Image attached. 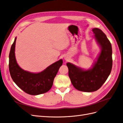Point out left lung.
Instances as JSON below:
<instances>
[{
  "mask_svg": "<svg viewBox=\"0 0 123 123\" xmlns=\"http://www.w3.org/2000/svg\"><path fill=\"white\" fill-rule=\"evenodd\" d=\"M92 31L101 49L92 68L85 71L71 63L66 64L72 85L75 89L82 92H92L98 90L106 81L112 67L110 42L100 29L96 28Z\"/></svg>",
  "mask_w": 123,
  "mask_h": 123,
  "instance_id": "1",
  "label": "left lung"
}]
</instances>
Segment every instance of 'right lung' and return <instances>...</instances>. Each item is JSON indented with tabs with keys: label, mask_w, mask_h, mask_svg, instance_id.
<instances>
[{
	"label": "right lung",
	"mask_w": 123,
	"mask_h": 123,
	"mask_svg": "<svg viewBox=\"0 0 123 123\" xmlns=\"http://www.w3.org/2000/svg\"><path fill=\"white\" fill-rule=\"evenodd\" d=\"M16 37L14 41L9 54V71L16 85L25 92L32 95L46 93L52 86L55 77L63 64L62 60L49 66L39 73L25 71L17 64L15 56Z\"/></svg>",
	"instance_id": "right-lung-1"
}]
</instances>
